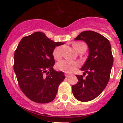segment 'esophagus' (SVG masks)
Segmentation results:
<instances>
[{"instance_id": "34e87169", "label": "esophagus", "mask_w": 123, "mask_h": 123, "mask_svg": "<svg viewBox=\"0 0 123 123\" xmlns=\"http://www.w3.org/2000/svg\"><path fill=\"white\" fill-rule=\"evenodd\" d=\"M65 77H69L71 75H69V74H65Z\"/></svg>"}]
</instances>
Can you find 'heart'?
<instances>
[{
    "label": "heart",
    "instance_id": "b5f03b06",
    "mask_svg": "<svg viewBox=\"0 0 123 123\" xmlns=\"http://www.w3.org/2000/svg\"><path fill=\"white\" fill-rule=\"evenodd\" d=\"M84 44L82 42H76L73 44L74 49L77 52L79 51L80 48ZM53 56L54 58L56 60L60 59L62 56V48L61 46L56 47L53 51ZM80 65L77 62L71 61L69 60H63L59 62L57 64V67L61 71L65 72V73H71L74 71L75 69Z\"/></svg>",
    "mask_w": 123,
    "mask_h": 123
}]
</instances>
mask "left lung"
Returning <instances> with one entry per match:
<instances>
[{"label": "left lung", "instance_id": "obj_1", "mask_svg": "<svg viewBox=\"0 0 123 123\" xmlns=\"http://www.w3.org/2000/svg\"><path fill=\"white\" fill-rule=\"evenodd\" d=\"M75 40L85 42L89 47V56L81 68L87 73L76 75L78 82L72 86V91L76 99L87 102L99 96L107 85L113 65V56L108 40L101 34L85 31L79 34Z\"/></svg>", "mask_w": 123, "mask_h": 123}]
</instances>
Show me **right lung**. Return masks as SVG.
Returning a JSON list of instances; mask_svg holds the SVG:
<instances>
[{
    "mask_svg": "<svg viewBox=\"0 0 123 123\" xmlns=\"http://www.w3.org/2000/svg\"><path fill=\"white\" fill-rule=\"evenodd\" d=\"M64 44L54 42L42 32L24 37L18 44L13 69L21 90L32 101L46 104L55 98L58 86L65 77L62 71L53 68L52 54L56 46Z\"/></svg>",
    "mask_w": 123,
    "mask_h": 123,
    "instance_id": "obj_1",
    "label": "right lung"
}]
</instances>
